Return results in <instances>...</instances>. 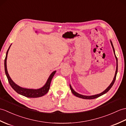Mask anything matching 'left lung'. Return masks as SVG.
Returning <instances> with one entry per match:
<instances>
[{
    "label": "left lung",
    "mask_w": 126,
    "mask_h": 126,
    "mask_svg": "<svg viewBox=\"0 0 126 126\" xmlns=\"http://www.w3.org/2000/svg\"><path fill=\"white\" fill-rule=\"evenodd\" d=\"M110 44L111 45H112V48H113V51H114V55H115V57L116 58V71H115V75H114V77L113 78V80H112V83H110V85L107 87V88L104 90V91L103 92H101L100 93H99V94H95V95H82V94H79V93H78L77 92H76L75 91L72 89V87H71V85H70V90H71L72 93L74 94L75 96H77V97L78 98H82V99H95V98H96L98 97H99V96L103 95L104 94H105V93H106L109 91L111 89V87H112V86L113 85L114 83L115 82V80L116 79V75H117V72H118V58H117L116 55H115V50H114V47H113V43L112 42V41H111V40H110Z\"/></svg>",
    "instance_id": "1"
}]
</instances>
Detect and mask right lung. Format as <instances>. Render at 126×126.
<instances>
[{"label":"right lung","mask_w":126,"mask_h":126,"mask_svg":"<svg viewBox=\"0 0 126 126\" xmlns=\"http://www.w3.org/2000/svg\"><path fill=\"white\" fill-rule=\"evenodd\" d=\"M11 45L12 44L10 45V47L8 48L7 51L6 52V57L4 61L5 74H6V75L8 82H9L11 87H12L13 89L15 91H16L17 93H19V94H21L27 98H38V97H41V96H42L43 95H45L46 93H47V92H48L50 88V85L51 79L52 78H53L55 74V73H56V71H54L51 73L50 75L49 76L47 80V82L46 83V84L44 85L43 86L41 87L40 89H26V88H23V87H22L21 86L17 85V84H16L12 80V79L11 78L9 75H8L7 69L6 61H7V54H8V50H9Z\"/></svg>","instance_id":"1"}]
</instances>
